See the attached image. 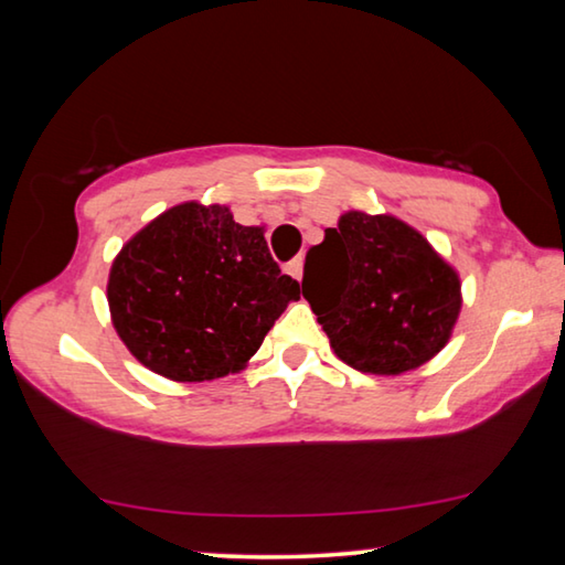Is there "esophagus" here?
I'll return each instance as SVG.
<instances>
[{"mask_svg": "<svg viewBox=\"0 0 565 565\" xmlns=\"http://www.w3.org/2000/svg\"><path fill=\"white\" fill-rule=\"evenodd\" d=\"M286 271H289L294 279L301 281V274H303V256H296V259L289 262V266H286Z\"/></svg>", "mask_w": 565, "mask_h": 565, "instance_id": "esophagus-1", "label": "esophagus"}]
</instances>
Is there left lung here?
Here are the masks:
<instances>
[{"label":"left lung","instance_id":"1","mask_svg":"<svg viewBox=\"0 0 565 565\" xmlns=\"http://www.w3.org/2000/svg\"><path fill=\"white\" fill-rule=\"evenodd\" d=\"M301 289L337 356L386 376L436 356L461 309L456 271L424 236L394 216L361 212L343 214L309 248Z\"/></svg>","mask_w":565,"mask_h":565}]
</instances>
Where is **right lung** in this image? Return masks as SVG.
I'll return each mask as SVG.
<instances>
[{"label": "right lung", "mask_w": 565, "mask_h": 565, "mask_svg": "<svg viewBox=\"0 0 565 565\" xmlns=\"http://www.w3.org/2000/svg\"><path fill=\"white\" fill-rule=\"evenodd\" d=\"M299 294L259 226L236 224L226 206L194 202L141 228L114 259L107 286L121 341L174 381L242 369Z\"/></svg>", "instance_id": "add662e5"}]
</instances>
